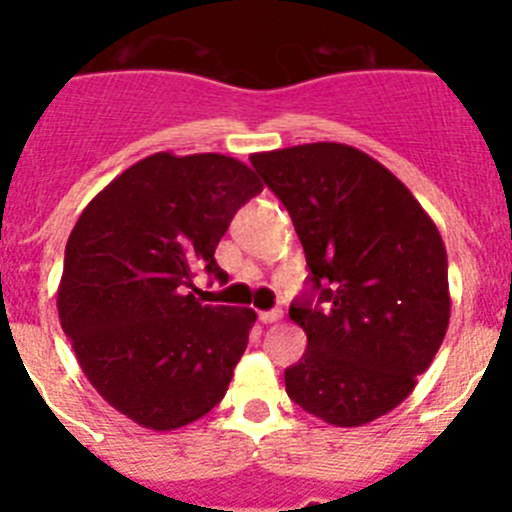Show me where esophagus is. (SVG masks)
<instances>
[{"label": "esophagus", "instance_id": "34e87169", "mask_svg": "<svg viewBox=\"0 0 512 512\" xmlns=\"http://www.w3.org/2000/svg\"><path fill=\"white\" fill-rule=\"evenodd\" d=\"M282 318V310H264V312H259V320L264 325H269V323H277V320Z\"/></svg>", "mask_w": 512, "mask_h": 512}]
</instances>
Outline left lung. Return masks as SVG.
<instances>
[{
	"label": "left lung",
	"mask_w": 512,
	"mask_h": 512,
	"mask_svg": "<svg viewBox=\"0 0 512 512\" xmlns=\"http://www.w3.org/2000/svg\"><path fill=\"white\" fill-rule=\"evenodd\" d=\"M251 164L287 207L310 266V295L289 307L307 351L284 372L287 395L330 425L372 423L415 390L449 328L441 233L354 146L305 143L253 153Z\"/></svg>",
	"instance_id": "left-lung-1"
}]
</instances>
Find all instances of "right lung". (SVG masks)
Listing matches in <instances>:
<instances>
[{
  "label": "right lung",
  "mask_w": 512,
  "mask_h": 512,
  "mask_svg": "<svg viewBox=\"0 0 512 512\" xmlns=\"http://www.w3.org/2000/svg\"><path fill=\"white\" fill-rule=\"evenodd\" d=\"M264 189L223 153H153L84 207L66 243L58 318L76 361L112 408L151 431L210 413L228 392L256 312L202 305L194 269Z\"/></svg>",
  "instance_id": "right-lung-1"
}]
</instances>
